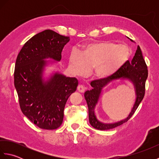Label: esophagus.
Instances as JSON below:
<instances>
[{"label":"esophagus","instance_id":"obj_1","mask_svg":"<svg viewBox=\"0 0 159 159\" xmlns=\"http://www.w3.org/2000/svg\"><path fill=\"white\" fill-rule=\"evenodd\" d=\"M77 90L79 91V92H80V93H83V92H85V87H84L83 85H79V86H78V87H77Z\"/></svg>","mask_w":159,"mask_h":159}]
</instances>
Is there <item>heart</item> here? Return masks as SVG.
<instances>
[{
  "mask_svg": "<svg viewBox=\"0 0 159 159\" xmlns=\"http://www.w3.org/2000/svg\"><path fill=\"white\" fill-rule=\"evenodd\" d=\"M80 52L73 50L70 55L69 67L72 72L78 76H84L90 68H94L96 75L101 79L116 73L130 55L126 46L109 42L92 43Z\"/></svg>",
  "mask_w": 159,
  "mask_h": 159,
  "instance_id": "1",
  "label": "heart"
}]
</instances>
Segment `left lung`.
<instances>
[{"label":"left lung","instance_id":"left-lung-1","mask_svg":"<svg viewBox=\"0 0 159 159\" xmlns=\"http://www.w3.org/2000/svg\"><path fill=\"white\" fill-rule=\"evenodd\" d=\"M130 40L133 42L132 39ZM147 68L148 67L143 57L141 48L138 46L133 59L130 62L129 61H127L113 75L104 78V79L94 80L91 82L90 85L92 87V89L89 91H86L84 96L88 106L89 123L94 128L100 130L112 129L126 122L133 116L145 95L146 81L148 74ZM120 78L128 79L134 83L136 93V102L131 113L126 119L112 124H104L101 123L97 119L94 112V109L98 101L100 93L103 87L113 80Z\"/></svg>","mask_w":159,"mask_h":159}]
</instances>
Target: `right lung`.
Wrapping results in <instances>:
<instances>
[{
    "instance_id": "obj_1",
    "label": "right lung",
    "mask_w": 159,
    "mask_h": 159,
    "mask_svg": "<svg viewBox=\"0 0 159 159\" xmlns=\"http://www.w3.org/2000/svg\"><path fill=\"white\" fill-rule=\"evenodd\" d=\"M70 37L52 30H45L26 42L17 57L14 85L22 112L37 126L57 129L61 125L63 111L70 96L76 90L78 80L56 72L48 80L43 79L47 61L61 59L64 46Z\"/></svg>"
}]
</instances>
